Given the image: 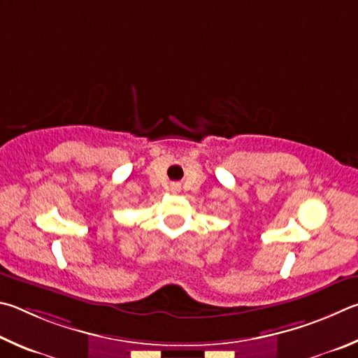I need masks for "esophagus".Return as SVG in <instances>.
Wrapping results in <instances>:
<instances>
[{
	"instance_id": "esophagus-1",
	"label": "esophagus",
	"mask_w": 358,
	"mask_h": 358,
	"mask_svg": "<svg viewBox=\"0 0 358 358\" xmlns=\"http://www.w3.org/2000/svg\"><path fill=\"white\" fill-rule=\"evenodd\" d=\"M171 190H173V192H179V190H180L179 184H173V185H171Z\"/></svg>"
}]
</instances>
